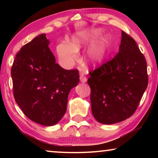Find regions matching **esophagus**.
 Returning <instances> with one entry per match:
<instances>
[{
	"instance_id": "esophagus-1",
	"label": "esophagus",
	"mask_w": 158,
	"mask_h": 158,
	"mask_svg": "<svg viewBox=\"0 0 158 158\" xmlns=\"http://www.w3.org/2000/svg\"><path fill=\"white\" fill-rule=\"evenodd\" d=\"M80 81H81V83H85L86 81H87V78H86V77L84 75H81V76H80Z\"/></svg>"
}]
</instances>
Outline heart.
Masks as SVG:
<instances>
[{
    "instance_id": "heart-1",
    "label": "heart",
    "mask_w": 158,
    "mask_h": 158,
    "mask_svg": "<svg viewBox=\"0 0 158 158\" xmlns=\"http://www.w3.org/2000/svg\"><path fill=\"white\" fill-rule=\"evenodd\" d=\"M101 34V30L94 29L89 31L79 32L73 36L71 43L62 42L57 46L59 58L64 64L71 65L79 59L78 52L82 47L94 42ZM109 40L102 36L96 41L88 49L86 60L90 65L96 66L101 63L106 55Z\"/></svg>"
}]
</instances>
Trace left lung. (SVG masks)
I'll return each mask as SVG.
<instances>
[{
    "mask_svg": "<svg viewBox=\"0 0 158 158\" xmlns=\"http://www.w3.org/2000/svg\"><path fill=\"white\" fill-rule=\"evenodd\" d=\"M92 114L98 122L112 124L132 116L148 84L145 57L124 31L118 53L89 72Z\"/></svg>",
    "mask_w": 158,
    "mask_h": 158,
    "instance_id": "obj_1",
    "label": "left lung"
}]
</instances>
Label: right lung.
I'll list each match as a JSON object with an SVG mask.
<instances>
[{
	"instance_id": "right-lung-1",
	"label": "right lung",
	"mask_w": 158,
	"mask_h": 158,
	"mask_svg": "<svg viewBox=\"0 0 158 158\" xmlns=\"http://www.w3.org/2000/svg\"><path fill=\"white\" fill-rule=\"evenodd\" d=\"M46 34L21 47L11 68L15 101L29 119L52 126L67 110L70 90L79 83L78 70H64L55 63Z\"/></svg>"
}]
</instances>
